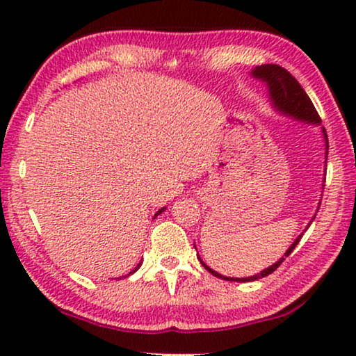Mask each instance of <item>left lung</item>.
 <instances>
[{"label": "left lung", "mask_w": 356, "mask_h": 356, "mask_svg": "<svg viewBox=\"0 0 356 356\" xmlns=\"http://www.w3.org/2000/svg\"><path fill=\"white\" fill-rule=\"evenodd\" d=\"M251 74L257 77V79L266 82L267 87H269V95H270L272 105H274L275 108L280 111V113L293 116L295 120L306 121V123L321 124V118H319L318 111H316V108H314L313 102H311L308 94H306V92L303 90V87L300 86V82L296 81L295 77L285 70V67H282L279 65H261V66H257L256 70H252ZM323 133H324V138H325V147H329L327 134H325L324 128H323ZM319 206H321V204H319ZM318 211H319V207H318ZM314 217H313V220H314ZM301 236H303V235H300L298 238H296V240L293 241V245H291L289 250H286L285 256H282L280 259L275 262V264H272L270 267H267V269L262 270L261 274H256L252 277H245V279H233V277H223V275L218 274V272L212 270L209 266L204 264L202 261H201V264L204 266V269H207L212 275L218 277V279L230 280V282H252V280H257V279H261V277H266V275L272 274L274 270H277V267H279L282 262L285 261V257H289L291 254V251H293L295 246L298 245Z\"/></svg>", "instance_id": "obj_1"}]
</instances>
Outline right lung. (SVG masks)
Masks as SVG:
<instances>
[{
	"instance_id": "obj_1",
	"label": "right lung",
	"mask_w": 356,
	"mask_h": 356,
	"mask_svg": "<svg viewBox=\"0 0 356 356\" xmlns=\"http://www.w3.org/2000/svg\"><path fill=\"white\" fill-rule=\"evenodd\" d=\"M163 211H165V207H163V209H160V211H159L157 213H155V217H157V216H159V213H162ZM139 266H140V264H138V266H136V267H134V270H133V272H129V274H134V272L139 269ZM129 274H128V275H129Z\"/></svg>"
}]
</instances>
